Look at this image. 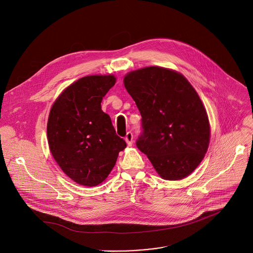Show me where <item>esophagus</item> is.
I'll use <instances>...</instances> for the list:
<instances>
[{"label": "esophagus", "mask_w": 253, "mask_h": 253, "mask_svg": "<svg viewBox=\"0 0 253 253\" xmlns=\"http://www.w3.org/2000/svg\"><path fill=\"white\" fill-rule=\"evenodd\" d=\"M125 139H126V143H127V145L130 146V145L132 144V140H133V134H132V132H131V131H128V132L126 133Z\"/></svg>", "instance_id": "esophagus-1"}]
</instances>
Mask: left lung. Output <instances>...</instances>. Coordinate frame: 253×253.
Here are the masks:
<instances>
[{
	"label": "left lung",
	"instance_id": "1",
	"mask_svg": "<svg viewBox=\"0 0 253 253\" xmlns=\"http://www.w3.org/2000/svg\"><path fill=\"white\" fill-rule=\"evenodd\" d=\"M124 84L141 115L137 148L164 179L187 176L210 140L208 116L195 89L179 73L159 67L130 72Z\"/></svg>",
	"mask_w": 253,
	"mask_h": 253
}]
</instances>
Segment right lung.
<instances>
[{
  "label": "right lung",
  "instance_id": "right-lung-1",
  "mask_svg": "<svg viewBox=\"0 0 253 253\" xmlns=\"http://www.w3.org/2000/svg\"><path fill=\"white\" fill-rule=\"evenodd\" d=\"M116 84L114 76L85 77L67 87L55 101L47 124L51 153L76 182L95 186L114 168L126 147L117 135L101 102Z\"/></svg>",
  "mask_w": 253,
  "mask_h": 253
}]
</instances>
